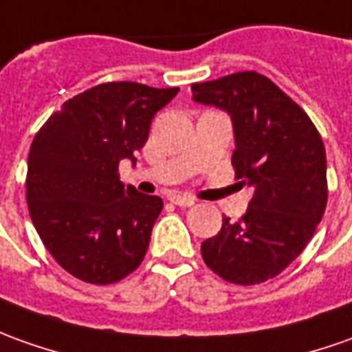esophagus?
Segmentation results:
<instances>
[{
  "instance_id": "esophagus-1",
  "label": "esophagus",
  "mask_w": 352,
  "mask_h": 352,
  "mask_svg": "<svg viewBox=\"0 0 352 352\" xmlns=\"http://www.w3.org/2000/svg\"><path fill=\"white\" fill-rule=\"evenodd\" d=\"M169 200L173 202V204H177V206H183V208H188L195 204L196 200L192 198V196L188 195H171L169 196Z\"/></svg>"
}]
</instances>
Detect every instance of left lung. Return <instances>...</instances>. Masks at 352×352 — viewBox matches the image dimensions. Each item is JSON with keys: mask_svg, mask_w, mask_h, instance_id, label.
Segmentation results:
<instances>
[{"mask_svg": "<svg viewBox=\"0 0 352 352\" xmlns=\"http://www.w3.org/2000/svg\"><path fill=\"white\" fill-rule=\"evenodd\" d=\"M190 88L195 102L231 116L235 179L254 190L245 216L236 221L223 217L221 231L202 243V258L229 283H264L305 250L324 217L327 177L322 136L307 111L256 71Z\"/></svg>", "mask_w": 352, "mask_h": 352, "instance_id": "1", "label": "left lung"}]
</instances>
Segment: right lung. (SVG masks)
Returning a JSON list of instances; mask_svg holds the SVG:
<instances>
[{"label": "right lung", "instance_id": "1", "mask_svg": "<svg viewBox=\"0 0 352 352\" xmlns=\"http://www.w3.org/2000/svg\"><path fill=\"white\" fill-rule=\"evenodd\" d=\"M179 88L104 82L67 100L36 133L26 202L38 235L71 276L109 285L144 260L160 196L119 181V162L146 144L152 119Z\"/></svg>", "mask_w": 352, "mask_h": 352}]
</instances>
